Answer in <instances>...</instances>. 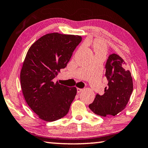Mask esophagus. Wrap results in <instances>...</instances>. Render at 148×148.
<instances>
[{
    "label": "esophagus",
    "mask_w": 148,
    "mask_h": 148,
    "mask_svg": "<svg viewBox=\"0 0 148 148\" xmlns=\"http://www.w3.org/2000/svg\"><path fill=\"white\" fill-rule=\"evenodd\" d=\"M82 90H83V88H77V92H78V93L81 92Z\"/></svg>",
    "instance_id": "esophagus-1"
}]
</instances>
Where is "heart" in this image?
Wrapping results in <instances>:
<instances>
[{
  "label": "heart",
  "mask_w": 148,
  "mask_h": 148,
  "mask_svg": "<svg viewBox=\"0 0 148 148\" xmlns=\"http://www.w3.org/2000/svg\"><path fill=\"white\" fill-rule=\"evenodd\" d=\"M95 51L97 54H101L104 55L106 52V45L101 42H97L95 45Z\"/></svg>",
  "instance_id": "heart-1"
}]
</instances>
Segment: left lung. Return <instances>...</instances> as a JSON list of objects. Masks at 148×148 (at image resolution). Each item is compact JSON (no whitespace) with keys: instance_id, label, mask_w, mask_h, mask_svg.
Returning <instances> with one entry per match:
<instances>
[{"instance_id":"1","label":"left lung","mask_w":148,"mask_h":148,"mask_svg":"<svg viewBox=\"0 0 148 148\" xmlns=\"http://www.w3.org/2000/svg\"><path fill=\"white\" fill-rule=\"evenodd\" d=\"M108 86L103 95L97 93L94 101L88 105L93 112L101 116H115L123 110L133 91L131 73L126 63L116 53L108 56L105 65Z\"/></svg>"}]
</instances>
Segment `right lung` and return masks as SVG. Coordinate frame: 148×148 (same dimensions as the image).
Returning <instances> with one entry per match:
<instances>
[{
  "label": "right lung",
  "instance_id": "obj_1",
  "mask_svg": "<svg viewBox=\"0 0 148 148\" xmlns=\"http://www.w3.org/2000/svg\"><path fill=\"white\" fill-rule=\"evenodd\" d=\"M79 36L51 33L31 45L20 72L24 99L40 119L52 122L65 116L77 94L76 87L55 83L81 42Z\"/></svg>",
  "mask_w": 148,
  "mask_h": 148
}]
</instances>
